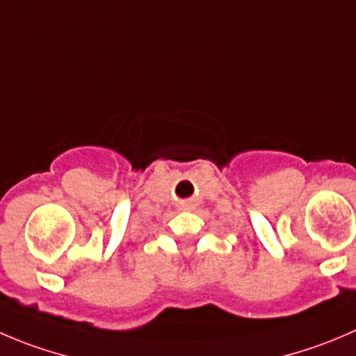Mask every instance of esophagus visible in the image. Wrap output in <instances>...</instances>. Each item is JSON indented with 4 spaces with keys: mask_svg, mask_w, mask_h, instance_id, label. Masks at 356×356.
I'll return each instance as SVG.
<instances>
[{
    "mask_svg": "<svg viewBox=\"0 0 356 356\" xmlns=\"http://www.w3.org/2000/svg\"><path fill=\"white\" fill-rule=\"evenodd\" d=\"M181 208L188 209V208H191V204H188V202H184V204H181Z\"/></svg>",
    "mask_w": 356,
    "mask_h": 356,
    "instance_id": "esophagus-1",
    "label": "esophagus"
}]
</instances>
